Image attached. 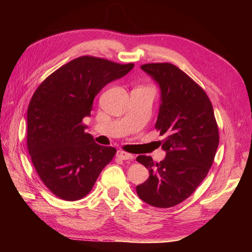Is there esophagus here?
<instances>
[{"instance_id":"obj_1","label":"esophagus","mask_w":252,"mask_h":252,"mask_svg":"<svg viewBox=\"0 0 252 252\" xmlns=\"http://www.w3.org/2000/svg\"><path fill=\"white\" fill-rule=\"evenodd\" d=\"M117 157L121 160H126V161H132L133 158H134L133 157V155L127 154L126 152H121V151L117 152Z\"/></svg>"}]
</instances>
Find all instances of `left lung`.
Segmentation results:
<instances>
[{
  "label": "left lung",
  "instance_id": "8db88e82",
  "mask_svg": "<svg viewBox=\"0 0 252 252\" xmlns=\"http://www.w3.org/2000/svg\"><path fill=\"white\" fill-rule=\"evenodd\" d=\"M141 69L160 90L156 129L165 136V157L157 163L149 156L136 158L149 170L136 192L148 205L170 208L189 197L206 178L219 146V130L206 92L180 68L159 63Z\"/></svg>",
  "mask_w": 252,
  "mask_h": 252
}]
</instances>
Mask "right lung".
<instances>
[{
	"label": "right lung",
	"instance_id": "right-lung-1",
	"mask_svg": "<svg viewBox=\"0 0 252 252\" xmlns=\"http://www.w3.org/2000/svg\"><path fill=\"white\" fill-rule=\"evenodd\" d=\"M134 65L82 56L69 62L36 89L27 111V144L41 181L67 201L87 196L116 154L85 133L101 89L125 77Z\"/></svg>",
	"mask_w": 252,
	"mask_h": 252
}]
</instances>
